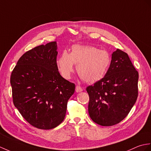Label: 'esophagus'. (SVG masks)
Wrapping results in <instances>:
<instances>
[{"instance_id": "esophagus-1", "label": "esophagus", "mask_w": 151, "mask_h": 151, "mask_svg": "<svg viewBox=\"0 0 151 151\" xmlns=\"http://www.w3.org/2000/svg\"><path fill=\"white\" fill-rule=\"evenodd\" d=\"M76 93H80V92H81V91H82V87H80V86H76Z\"/></svg>"}]
</instances>
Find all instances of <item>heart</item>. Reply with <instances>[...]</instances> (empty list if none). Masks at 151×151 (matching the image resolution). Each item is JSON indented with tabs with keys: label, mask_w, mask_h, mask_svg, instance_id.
Wrapping results in <instances>:
<instances>
[{
	"label": "heart",
	"mask_w": 151,
	"mask_h": 151,
	"mask_svg": "<svg viewBox=\"0 0 151 151\" xmlns=\"http://www.w3.org/2000/svg\"><path fill=\"white\" fill-rule=\"evenodd\" d=\"M76 65V72L84 82L94 83L102 79L111 64V56L106 50L91 45H73L70 53L64 51L57 61L63 78L69 79Z\"/></svg>",
	"instance_id": "1"
}]
</instances>
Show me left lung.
Returning a JSON list of instances; mask_svg holds the SVG:
<instances>
[{
    "label": "left lung",
    "instance_id": "obj_1",
    "mask_svg": "<svg viewBox=\"0 0 151 151\" xmlns=\"http://www.w3.org/2000/svg\"><path fill=\"white\" fill-rule=\"evenodd\" d=\"M138 72L128 55L117 49L104 78L87 87L90 118L101 126L120 123L127 116L138 94Z\"/></svg>",
    "mask_w": 151,
    "mask_h": 151
}]
</instances>
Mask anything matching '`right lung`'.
Wrapping results in <instances>:
<instances>
[{"label": "right lung", "instance_id": "add662e5", "mask_svg": "<svg viewBox=\"0 0 151 151\" xmlns=\"http://www.w3.org/2000/svg\"><path fill=\"white\" fill-rule=\"evenodd\" d=\"M57 49L51 42L26 52L10 78L14 106L30 125L44 130L63 122L75 90V84L58 72Z\"/></svg>", "mask_w": 151, "mask_h": 151}]
</instances>
